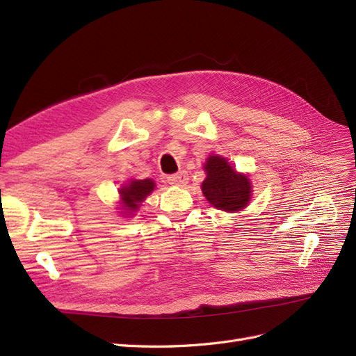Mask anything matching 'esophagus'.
Segmentation results:
<instances>
[{
	"instance_id": "obj_1",
	"label": "esophagus",
	"mask_w": 356,
	"mask_h": 356,
	"mask_svg": "<svg viewBox=\"0 0 356 356\" xmlns=\"http://www.w3.org/2000/svg\"><path fill=\"white\" fill-rule=\"evenodd\" d=\"M188 180L189 179H188L186 171H180V173L168 176V183H170V185H173V186H185Z\"/></svg>"
}]
</instances>
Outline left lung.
Wrapping results in <instances>:
<instances>
[{
  "label": "left lung",
  "instance_id": "obj_1",
  "mask_svg": "<svg viewBox=\"0 0 356 356\" xmlns=\"http://www.w3.org/2000/svg\"><path fill=\"white\" fill-rule=\"evenodd\" d=\"M207 177L201 189L207 201L221 211L236 213L251 201L252 186L246 175L238 173L226 158L209 155L204 164Z\"/></svg>",
  "mask_w": 356,
  "mask_h": 356
}]
</instances>
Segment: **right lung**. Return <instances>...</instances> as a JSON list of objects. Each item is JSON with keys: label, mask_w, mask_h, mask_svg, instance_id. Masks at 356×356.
<instances>
[{"label": "right lung", "mask_w": 356, "mask_h": 356, "mask_svg": "<svg viewBox=\"0 0 356 356\" xmlns=\"http://www.w3.org/2000/svg\"><path fill=\"white\" fill-rule=\"evenodd\" d=\"M155 188V183L151 179H143V180H129V183L123 185L118 189L120 193V204L124 209L127 216H134L136 213L140 204L147 200V196L152 193Z\"/></svg>", "instance_id": "add662e5"}]
</instances>
